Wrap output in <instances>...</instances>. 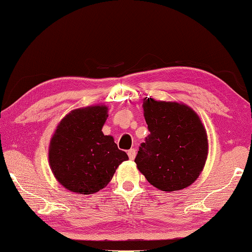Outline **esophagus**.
<instances>
[{
  "instance_id": "1",
  "label": "esophagus",
  "mask_w": 252,
  "mask_h": 252,
  "mask_svg": "<svg viewBox=\"0 0 252 252\" xmlns=\"http://www.w3.org/2000/svg\"><path fill=\"white\" fill-rule=\"evenodd\" d=\"M135 154H136V151H135V149H130L129 151H127V155H129L130 159H134V158H135Z\"/></svg>"
}]
</instances>
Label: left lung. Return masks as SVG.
I'll return each instance as SVG.
<instances>
[{
  "label": "left lung",
  "mask_w": 252,
  "mask_h": 252,
  "mask_svg": "<svg viewBox=\"0 0 252 252\" xmlns=\"http://www.w3.org/2000/svg\"><path fill=\"white\" fill-rule=\"evenodd\" d=\"M150 134L134 159L139 171L157 189L180 190L202 173L208 154L207 133L193 109L178 102L144 98Z\"/></svg>",
  "instance_id": "obj_1"
}]
</instances>
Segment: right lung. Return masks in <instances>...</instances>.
I'll use <instances>...</instances> for the list:
<instances>
[{"label": "right lung", "mask_w": 252, "mask_h": 252, "mask_svg": "<svg viewBox=\"0 0 252 252\" xmlns=\"http://www.w3.org/2000/svg\"><path fill=\"white\" fill-rule=\"evenodd\" d=\"M106 106L76 109L59 122L49 144V165L56 180L77 194H94L111 181L129 159L110 135L102 133Z\"/></svg>", "instance_id": "right-lung-1"}]
</instances>
